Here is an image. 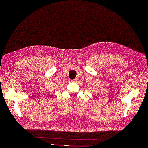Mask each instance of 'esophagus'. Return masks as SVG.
<instances>
[{"label":"esophagus","mask_w":148,"mask_h":148,"mask_svg":"<svg viewBox=\"0 0 148 148\" xmlns=\"http://www.w3.org/2000/svg\"><path fill=\"white\" fill-rule=\"evenodd\" d=\"M71 82H75V83H77V79H75L74 80H71Z\"/></svg>","instance_id":"esophagus-1"}]
</instances>
